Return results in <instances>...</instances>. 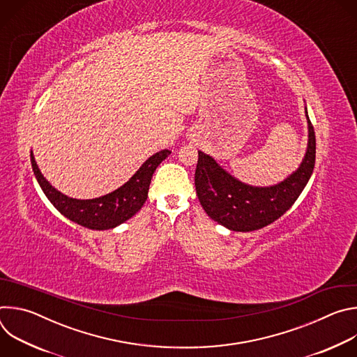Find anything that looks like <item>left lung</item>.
Wrapping results in <instances>:
<instances>
[{"mask_svg":"<svg viewBox=\"0 0 357 357\" xmlns=\"http://www.w3.org/2000/svg\"><path fill=\"white\" fill-rule=\"evenodd\" d=\"M308 123V144L299 167L285 179L270 186L241 182L229 174L213 157L199 151L195 172L196 195L208 216L233 231L263 229L281 218L307 186L315 167V131Z\"/></svg>","mask_w":357,"mask_h":357,"instance_id":"obj_1","label":"left lung"}]
</instances>
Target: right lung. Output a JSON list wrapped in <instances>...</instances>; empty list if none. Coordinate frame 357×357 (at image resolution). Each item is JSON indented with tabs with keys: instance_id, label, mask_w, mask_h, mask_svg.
I'll list each match as a JSON object with an SVG mask.
<instances>
[{
	"instance_id": "obj_1",
	"label": "right lung",
	"mask_w": 357,
	"mask_h": 357,
	"mask_svg": "<svg viewBox=\"0 0 357 357\" xmlns=\"http://www.w3.org/2000/svg\"><path fill=\"white\" fill-rule=\"evenodd\" d=\"M169 154V149H162L151 155L124 185L107 195L93 199L70 197L50 185V182L42 175L32 149L31 164L40 189L56 211L86 229L109 230L123 225L142 208L148 197L152 175Z\"/></svg>"
}]
</instances>
